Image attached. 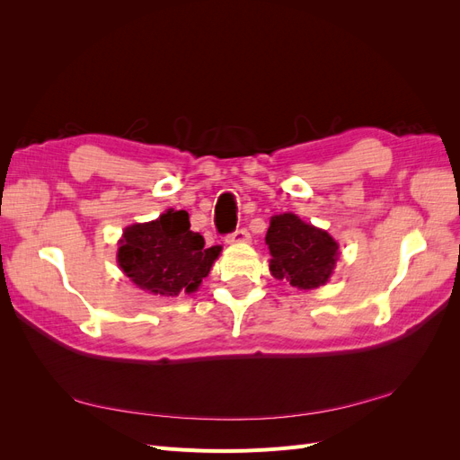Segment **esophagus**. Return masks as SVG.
<instances>
[{
	"mask_svg": "<svg viewBox=\"0 0 460 460\" xmlns=\"http://www.w3.org/2000/svg\"><path fill=\"white\" fill-rule=\"evenodd\" d=\"M249 238H252V235H249V232L245 228H238L228 235L226 242L228 243H243V242H249Z\"/></svg>",
	"mask_w": 460,
	"mask_h": 460,
	"instance_id": "1",
	"label": "esophagus"
}]
</instances>
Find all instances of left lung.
Returning a JSON list of instances; mask_svg holds the SVG:
<instances>
[{
	"instance_id": "1",
	"label": "left lung",
	"mask_w": 460,
	"mask_h": 460,
	"mask_svg": "<svg viewBox=\"0 0 460 460\" xmlns=\"http://www.w3.org/2000/svg\"><path fill=\"white\" fill-rule=\"evenodd\" d=\"M264 242L272 255V276L297 289L324 286L336 267L338 242L294 213L272 217Z\"/></svg>"
}]
</instances>
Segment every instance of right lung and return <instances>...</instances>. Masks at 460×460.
<instances>
[{"instance_id":"add662e5","label":"right lung","mask_w":460,"mask_h":460,"mask_svg":"<svg viewBox=\"0 0 460 460\" xmlns=\"http://www.w3.org/2000/svg\"><path fill=\"white\" fill-rule=\"evenodd\" d=\"M220 249L205 247L203 235L190 230L186 211L169 208L157 220L124 230L117 261L140 289L151 296L174 297L180 291L191 294L199 288Z\"/></svg>"}]
</instances>
